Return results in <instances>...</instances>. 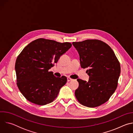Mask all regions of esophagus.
<instances>
[{
	"label": "esophagus",
	"mask_w": 133,
	"mask_h": 133,
	"mask_svg": "<svg viewBox=\"0 0 133 133\" xmlns=\"http://www.w3.org/2000/svg\"><path fill=\"white\" fill-rule=\"evenodd\" d=\"M72 79L70 77H67V81H68V82H70V81H72Z\"/></svg>",
	"instance_id": "esophagus-1"
}]
</instances>
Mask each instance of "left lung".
I'll list each match as a JSON object with an SVG mask.
<instances>
[{
    "mask_svg": "<svg viewBox=\"0 0 133 133\" xmlns=\"http://www.w3.org/2000/svg\"><path fill=\"white\" fill-rule=\"evenodd\" d=\"M78 51L82 68H87L88 82L81 79L75 95L78 102L88 107H98L109 100L118 86L120 63L110 47L98 39L73 42Z\"/></svg>",
    "mask_w": 133,
    "mask_h": 133,
    "instance_id": "8db88e82",
    "label": "left lung"
}]
</instances>
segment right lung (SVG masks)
Masks as SVG:
<instances>
[{
	"label": "right lung",
	"mask_w": 133,
	"mask_h": 133,
	"mask_svg": "<svg viewBox=\"0 0 133 133\" xmlns=\"http://www.w3.org/2000/svg\"><path fill=\"white\" fill-rule=\"evenodd\" d=\"M71 46L68 42L39 38L23 49L16 59L15 70L17 87L27 100L45 105L57 97L67 79L55 76L49 69Z\"/></svg>",
	"instance_id": "right-lung-1"
}]
</instances>
